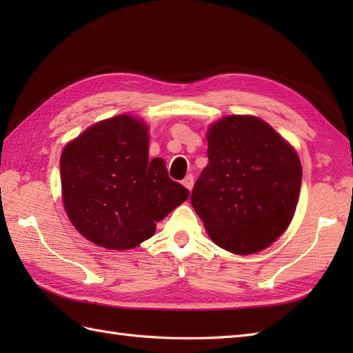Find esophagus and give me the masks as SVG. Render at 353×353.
Instances as JSON below:
<instances>
[{
	"instance_id": "esophagus-1",
	"label": "esophagus",
	"mask_w": 353,
	"mask_h": 353,
	"mask_svg": "<svg viewBox=\"0 0 353 353\" xmlns=\"http://www.w3.org/2000/svg\"><path fill=\"white\" fill-rule=\"evenodd\" d=\"M182 183L186 186V188H188V190L191 191V190H192V186H194V176L188 174V176H186V177L183 179Z\"/></svg>"
}]
</instances>
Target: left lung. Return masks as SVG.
<instances>
[{"label":"left lung","mask_w":353,"mask_h":353,"mask_svg":"<svg viewBox=\"0 0 353 353\" xmlns=\"http://www.w3.org/2000/svg\"><path fill=\"white\" fill-rule=\"evenodd\" d=\"M208 157L191 194L208 235L235 254L267 249L296 211L302 183L296 150L262 119L229 115L209 127Z\"/></svg>","instance_id":"8db88e82"}]
</instances>
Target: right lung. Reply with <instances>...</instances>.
I'll return each instance as SVG.
<instances>
[{
  "label": "right lung",
  "instance_id": "obj_1",
  "mask_svg": "<svg viewBox=\"0 0 353 353\" xmlns=\"http://www.w3.org/2000/svg\"><path fill=\"white\" fill-rule=\"evenodd\" d=\"M61 181L74 228L110 250L153 236L156 221L190 196L168 177L163 159H148L147 125L130 115L104 119L66 144Z\"/></svg>",
  "mask_w": 353,
  "mask_h": 353
}]
</instances>
